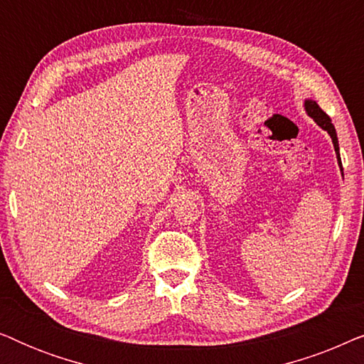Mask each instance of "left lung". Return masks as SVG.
<instances>
[{"instance_id": "1", "label": "left lung", "mask_w": 364, "mask_h": 364, "mask_svg": "<svg viewBox=\"0 0 364 364\" xmlns=\"http://www.w3.org/2000/svg\"><path fill=\"white\" fill-rule=\"evenodd\" d=\"M305 111L308 116H310L313 121H315L318 126H320L323 131H326L330 134L331 141H333V147H335V152H336V157H338V166L341 168V173H343V167H341V159H340V144H338V136H336V129L335 126L331 124V119L330 116L325 111H321V107L318 106L316 101H313V99H305Z\"/></svg>"}]
</instances>
